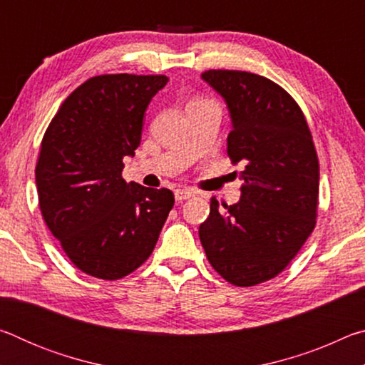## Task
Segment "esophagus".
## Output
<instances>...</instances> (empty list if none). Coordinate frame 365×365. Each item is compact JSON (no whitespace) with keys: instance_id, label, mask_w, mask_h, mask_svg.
<instances>
[{"instance_id":"obj_1","label":"esophagus","mask_w":365,"mask_h":365,"mask_svg":"<svg viewBox=\"0 0 365 365\" xmlns=\"http://www.w3.org/2000/svg\"><path fill=\"white\" fill-rule=\"evenodd\" d=\"M195 196V191L193 190H188V188H178L175 190V200L177 201H185L188 200V197Z\"/></svg>"}]
</instances>
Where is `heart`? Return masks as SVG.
Returning <instances> with one entry per match:
<instances>
[{
	"label": "heart",
	"instance_id": "heart-1",
	"mask_svg": "<svg viewBox=\"0 0 365 365\" xmlns=\"http://www.w3.org/2000/svg\"><path fill=\"white\" fill-rule=\"evenodd\" d=\"M195 101H205V100H195Z\"/></svg>",
	"mask_w": 365,
	"mask_h": 365
}]
</instances>
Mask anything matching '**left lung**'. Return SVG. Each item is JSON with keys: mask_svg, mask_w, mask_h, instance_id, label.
Here are the masks:
<instances>
[{"mask_svg": "<svg viewBox=\"0 0 365 365\" xmlns=\"http://www.w3.org/2000/svg\"><path fill=\"white\" fill-rule=\"evenodd\" d=\"M202 78L225 98L232 115L227 153L243 164L242 197L200 225L206 257L235 287H255L288 267L316 227L319 158L294 98L257 73L211 69Z\"/></svg>", "mask_w": 365, "mask_h": 365, "instance_id": "1", "label": "left lung"}]
</instances>
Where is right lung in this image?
<instances>
[{"label":"right lung","instance_id":"1","mask_svg":"<svg viewBox=\"0 0 365 365\" xmlns=\"http://www.w3.org/2000/svg\"><path fill=\"white\" fill-rule=\"evenodd\" d=\"M165 76L104 73L66 98L43 135L35 168L49 232L83 274L119 280L156 246L174 193L122 178L141 141L148 104Z\"/></svg>","mask_w":365,"mask_h":365}]
</instances>
